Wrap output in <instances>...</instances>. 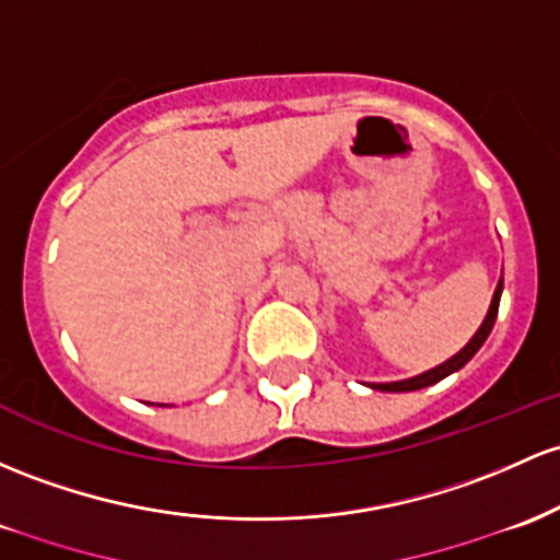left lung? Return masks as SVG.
Masks as SVG:
<instances>
[{"mask_svg":"<svg viewBox=\"0 0 560 560\" xmlns=\"http://www.w3.org/2000/svg\"><path fill=\"white\" fill-rule=\"evenodd\" d=\"M500 294H502V281H500V284H497L494 298H491V308H489V313H487V318H483L481 329H478L476 335H472V340H470L468 346H465L463 350H459L457 355H452L450 361H444V364L435 366V370H430V372H425V374H417V377H411V380H401V383H377V385H372V388H374V390H388V393L420 390V388H428V385L439 383V380H444L446 374L463 370V366L468 364L472 355L478 353V348L483 346V340H487V337H489L491 327H494L497 311H500Z\"/></svg>","mask_w":560,"mask_h":560,"instance_id":"obj_1","label":"left lung"}]
</instances>
